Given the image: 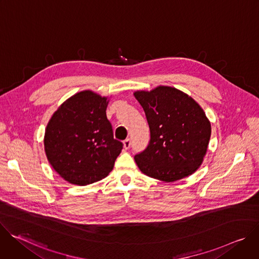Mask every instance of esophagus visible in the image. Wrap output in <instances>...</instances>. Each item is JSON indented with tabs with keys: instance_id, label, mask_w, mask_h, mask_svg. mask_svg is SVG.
Returning <instances> with one entry per match:
<instances>
[{
	"instance_id": "1",
	"label": "esophagus",
	"mask_w": 259,
	"mask_h": 259,
	"mask_svg": "<svg viewBox=\"0 0 259 259\" xmlns=\"http://www.w3.org/2000/svg\"><path fill=\"white\" fill-rule=\"evenodd\" d=\"M123 143H124V147H125L126 150L130 149V145H131V140H130V138H126V139L123 141Z\"/></svg>"
}]
</instances>
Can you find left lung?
Here are the masks:
<instances>
[{
  "mask_svg": "<svg viewBox=\"0 0 259 259\" xmlns=\"http://www.w3.org/2000/svg\"><path fill=\"white\" fill-rule=\"evenodd\" d=\"M150 126L151 139L134 160L142 173L163 181L193 174L202 164L211 125L202 107L188 94L168 86L137 91Z\"/></svg>",
  "mask_w": 259,
  "mask_h": 259,
  "instance_id": "8db88e82",
  "label": "left lung"
}]
</instances>
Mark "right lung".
<instances>
[{"label": "right lung", "instance_id": "1", "mask_svg": "<svg viewBox=\"0 0 259 259\" xmlns=\"http://www.w3.org/2000/svg\"><path fill=\"white\" fill-rule=\"evenodd\" d=\"M107 103L106 97L82 91L63 102L47 125V159L72 184L86 186L107 176L123 149L106 118Z\"/></svg>", "mask_w": 259, "mask_h": 259}]
</instances>
